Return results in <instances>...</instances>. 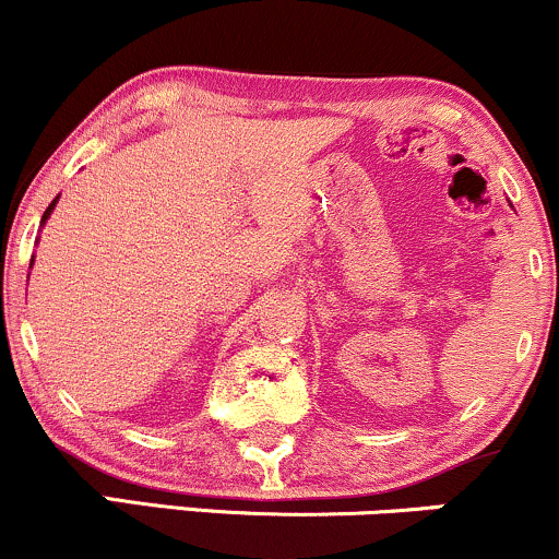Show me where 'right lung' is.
Wrapping results in <instances>:
<instances>
[{
    "label": "right lung",
    "instance_id": "obj_1",
    "mask_svg": "<svg viewBox=\"0 0 559 559\" xmlns=\"http://www.w3.org/2000/svg\"><path fill=\"white\" fill-rule=\"evenodd\" d=\"M55 203H58V200H52V203H49V209H47V211H44L41 222H47V216H49V213H52V209H55Z\"/></svg>",
    "mask_w": 559,
    "mask_h": 559
}]
</instances>
